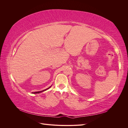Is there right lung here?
<instances>
[{
    "mask_svg": "<svg viewBox=\"0 0 128 128\" xmlns=\"http://www.w3.org/2000/svg\"><path fill=\"white\" fill-rule=\"evenodd\" d=\"M51 86H50L49 88H46V89H45V90H42V91H38V92H32V94H40V92H43V91H46V90H47L48 89V88H51Z\"/></svg>",
    "mask_w": 128,
    "mask_h": 128,
    "instance_id": "add662e5",
    "label": "right lung"
}]
</instances>
